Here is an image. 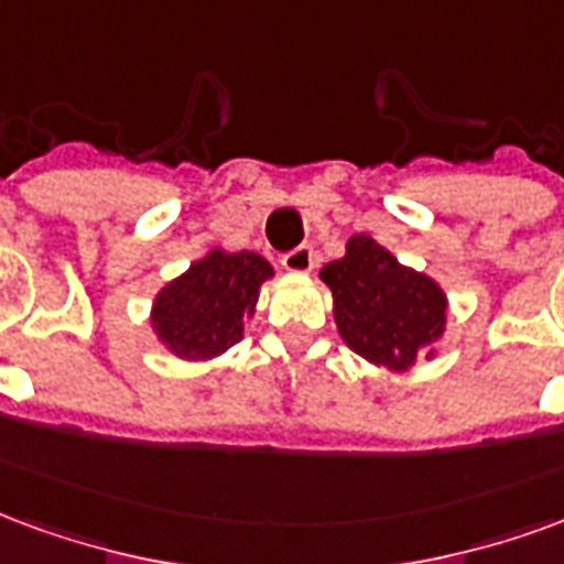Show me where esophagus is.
I'll return each mask as SVG.
<instances>
[{"label": "esophagus", "instance_id": "esophagus-1", "mask_svg": "<svg viewBox=\"0 0 564 564\" xmlns=\"http://www.w3.org/2000/svg\"><path fill=\"white\" fill-rule=\"evenodd\" d=\"M316 262V253L311 245H299L295 250H290V253H283L281 265L286 271H293V274H307V271L314 269Z\"/></svg>", "mask_w": 564, "mask_h": 564}]
</instances>
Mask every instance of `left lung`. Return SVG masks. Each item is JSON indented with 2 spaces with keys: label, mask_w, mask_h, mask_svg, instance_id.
I'll return each mask as SVG.
<instances>
[{
  "label": "left lung",
  "mask_w": 564,
  "mask_h": 564,
  "mask_svg": "<svg viewBox=\"0 0 564 564\" xmlns=\"http://www.w3.org/2000/svg\"><path fill=\"white\" fill-rule=\"evenodd\" d=\"M335 299V323L344 344L388 370H410L415 358H433L445 332L448 299L427 274L400 265L370 236H352L340 260L319 271Z\"/></svg>",
  "instance_id": "8db88e82"
}]
</instances>
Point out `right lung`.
I'll return each mask as SVG.
<instances>
[{"label":"right lung","instance_id":"right-lung-1","mask_svg":"<svg viewBox=\"0 0 564 564\" xmlns=\"http://www.w3.org/2000/svg\"><path fill=\"white\" fill-rule=\"evenodd\" d=\"M271 274L274 269L260 253L208 250L154 295V335L185 361H208L227 352L245 335V319L257 311L260 286Z\"/></svg>","mask_w":564,"mask_h":564}]
</instances>
